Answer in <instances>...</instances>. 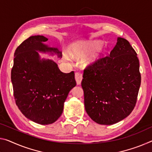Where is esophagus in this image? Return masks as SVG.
Here are the masks:
<instances>
[{
	"label": "esophagus",
	"mask_w": 152,
	"mask_h": 152,
	"mask_svg": "<svg viewBox=\"0 0 152 152\" xmlns=\"http://www.w3.org/2000/svg\"><path fill=\"white\" fill-rule=\"evenodd\" d=\"M75 79L77 85H80L81 81L83 80V76H82L81 74L78 73V72H76V73H75Z\"/></svg>",
	"instance_id": "1"
}]
</instances>
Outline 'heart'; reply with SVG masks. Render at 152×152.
Masks as SVG:
<instances>
[{"label":"heart","mask_w":152,"mask_h":152,"mask_svg":"<svg viewBox=\"0 0 152 152\" xmlns=\"http://www.w3.org/2000/svg\"><path fill=\"white\" fill-rule=\"evenodd\" d=\"M102 42L97 41V40L86 42L81 46L80 51L74 53V55L76 57L80 58V57L85 56L86 55L93 51L91 56L88 57V58H86L84 61V65L85 66H91V65L96 63L97 60L100 58L101 55L102 54Z\"/></svg>","instance_id":"1"}]
</instances>
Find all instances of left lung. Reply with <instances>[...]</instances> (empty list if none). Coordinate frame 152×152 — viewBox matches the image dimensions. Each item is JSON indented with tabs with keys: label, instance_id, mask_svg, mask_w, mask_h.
Instances as JSON below:
<instances>
[{
	"label": "left lung",
	"instance_id": "8db88e82",
	"mask_svg": "<svg viewBox=\"0 0 152 152\" xmlns=\"http://www.w3.org/2000/svg\"><path fill=\"white\" fill-rule=\"evenodd\" d=\"M137 55L128 40L118 37L109 56L85 69L81 83L85 107L93 121L111 125L133 110L141 85Z\"/></svg>",
	"mask_w": 152,
	"mask_h": 152
}]
</instances>
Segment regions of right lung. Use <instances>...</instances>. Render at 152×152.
Listing matches in <instances>:
<instances>
[{
	"instance_id": "right-lung-1",
	"label": "right lung",
	"mask_w": 152,
	"mask_h": 152,
	"mask_svg": "<svg viewBox=\"0 0 152 152\" xmlns=\"http://www.w3.org/2000/svg\"><path fill=\"white\" fill-rule=\"evenodd\" d=\"M44 36H32L17 48L11 69V83L16 105L32 121L50 124L61 116L68 93L76 85L74 72L64 73L52 59L38 53L57 55L62 53L45 44Z\"/></svg>"
}]
</instances>
